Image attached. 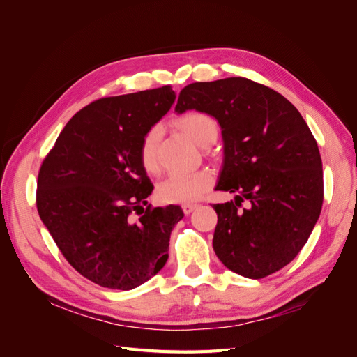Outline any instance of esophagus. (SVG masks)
<instances>
[{"label": "esophagus", "mask_w": 357, "mask_h": 357, "mask_svg": "<svg viewBox=\"0 0 357 357\" xmlns=\"http://www.w3.org/2000/svg\"><path fill=\"white\" fill-rule=\"evenodd\" d=\"M195 208H197V204H183L181 205V210L185 214H190Z\"/></svg>", "instance_id": "1"}]
</instances>
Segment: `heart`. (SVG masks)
I'll list each match as a JSON object with an SVG mask.
<instances>
[{"mask_svg":"<svg viewBox=\"0 0 357 357\" xmlns=\"http://www.w3.org/2000/svg\"><path fill=\"white\" fill-rule=\"evenodd\" d=\"M177 126L186 132L197 144L210 146L218 138V122L208 114L201 112H189L177 119ZM159 128H149L139 143V162L147 172L159 171L158 143ZM213 185V174L208 169H197L192 172H174L162 180L156 188V197L168 204H189L201 198Z\"/></svg>","mask_w":357,"mask_h":357,"instance_id":"b5f03b06","label":"heart"}]
</instances>
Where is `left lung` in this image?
<instances>
[{
    "instance_id": "left-lung-1",
    "label": "left lung",
    "mask_w": 357,
    "mask_h": 357,
    "mask_svg": "<svg viewBox=\"0 0 357 357\" xmlns=\"http://www.w3.org/2000/svg\"><path fill=\"white\" fill-rule=\"evenodd\" d=\"M192 109L220 123L225 159L215 190L236 193L213 204L214 252L243 277L271 275L296 257L321 211L316 138L282 93L244 77L185 86L176 112Z\"/></svg>"
}]
</instances>
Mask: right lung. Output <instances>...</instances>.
Instances as JSON below:
<instances>
[{"instance_id": "right-lung-1", "label": "right lung", "mask_w": 357, "mask_h": 357, "mask_svg": "<svg viewBox=\"0 0 357 357\" xmlns=\"http://www.w3.org/2000/svg\"><path fill=\"white\" fill-rule=\"evenodd\" d=\"M174 100L169 84L96 100L70 119L40 167V219L95 284L131 290L167 262L171 231L185 214L178 205H147L153 185L138 149Z\"/></svg>"}]
</instances>
